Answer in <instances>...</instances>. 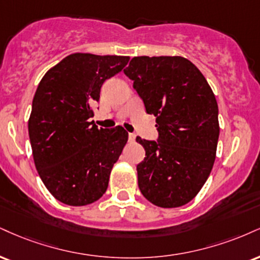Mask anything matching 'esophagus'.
Wrapping results in <instances>:
<instances>
[{
    "label": "esophagus",
    "mask_w": 260,
    "mask_h": 260,
    "mask_svg": "<svg viewBox=\"0 0 260 260\" xmlns=\"http://www.w3.org/2000/svg\"><path fill=\"white\" fill-rule=\"evenodd\" d=\"M128 140H129V142H134V140H136V134H133V133H129L128 134Z\"/></svg>",
    "instance_id": "esophagus-1"
}]
</instances>
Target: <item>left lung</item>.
I'll return each mask as SVG.
<instances>
[{
	"label": "left lung",
	"instance_id": "obj_1",
	"mask_svg": "<svg viewBox=\"0 0 260 260\" xmlns=\"http://www.w3.org/2000/svg\"><path fill=\"white\" fill-rule=\"evenodd\" d=\"M124 75L156 117L157 140L137 137L145 149L137 166L143 196L174 208L198 195L215 160L219 122L214 93L191 61L183 57H134Z\"/></svg>",
	"mask_w": 260,
	"mask_h": 260
}]
</instances>
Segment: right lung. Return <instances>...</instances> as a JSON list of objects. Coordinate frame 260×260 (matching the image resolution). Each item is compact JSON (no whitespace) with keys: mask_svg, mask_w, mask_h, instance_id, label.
<instances>
[{"mask_svg":"<svg viewBox=\"0 0 260 260\" xmlns=\"http://www.w3.org/2000/svg\"><path fill=\"white\" fill-rule=\"evenodd\" d=\"M129 57L74 53L42 77L32 100L29 137L36 170L48 191L69 206L95 202L128 140L121 126L98 128L93 105L100 88Z\"/></svg>","mask_w":260,"mask_h":260,"instance_id":"obj_1","label":"right lung"}]
</instances>
